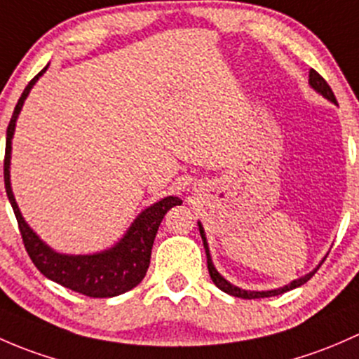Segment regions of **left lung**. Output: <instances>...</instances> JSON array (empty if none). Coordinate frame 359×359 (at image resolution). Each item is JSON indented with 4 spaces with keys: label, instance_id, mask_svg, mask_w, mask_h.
I'll return each mask as SVG.
<instances>
[{
    "label": "left lung",
    "instance_id": "left-lung-1",
    "mask_svg": "<svg viewBox=\"0 0 359 359\" xmlns=\"http://www.w3.org/2000/svg\"><path fill=\"white\" fill-rule=\"evenodd\" d=\"M309 86H311L313 90L316 91V93H320L321 97L327 98L328 102L337 103V100H335L334 91L330 90V86H328V84H327V81H325L323 77H321L320 74H318L316 70H313V69L309 70ZM198 230H201L202 242H204V249H205V256H207V269H209V275H210V278H212L214 285H216L217 289H219V290L226 292V294L235 295V297H242V299H262V297H273V295H280V294H283V292H289V290H292V289H297V287L304 285V283L308 282V280L311 278L313 275H315V273L318 271V268H320V266L323 264L325 257H327V256H325L323 259L320 261V264H318L316 268L313 269V271H309L308 275L301 276V278L292 280V282L289 283V285L280 287V289H273V290H245V289H240V287H236V285H233V283L228 282V280L224 278V276H221V275H219V271H217V269L214 268V264H212V257H210V252H209V243H207L205 231H204V226H202L201 221H198Z\"/></svg>",
    "mask_w": 359,
    "mask_h": 359
}]
</instances>
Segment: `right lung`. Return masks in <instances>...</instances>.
I'll return each instance as SVG.
<instances>
[{"instance_id":"obj_1","label":"right lung","mask_w":359,"mask_h":359,"mask_svg":"<svg viewBox=\"0 0 359 359\" xmlns=\"http://www.w3.org/2000/svg\"><path fill=\"white\" fill-rule=\"evenodd\" d=\"M44 67L31 83L25 86L24 93L15 105L13 116L6 129V150H5V188L10 204L13 207L18 228H20L22 240L29 257L36 264V268L46 278L67 287V289L79 292L88 297H116L124 292L135 289L147 275L152 254L154 240L158 226L164 219L165 212L171 207L181 205L180 197L161 198L155 204L143 209L136 216L131 226L126 230L123 238L116 245L95 254H62L51 249L44 243L39 235L27 224L18 209L17 201L10 183V161H12V140L17 126L18 114L24 107L25 98L31 93L32 86L38 83L39 77L46 72Z\"/></svg>"}]
</instances>
